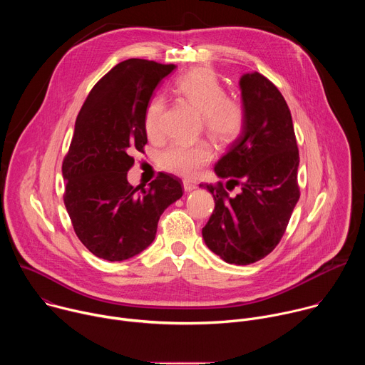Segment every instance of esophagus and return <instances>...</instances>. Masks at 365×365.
<instances>
[{
    "label": "esophagus",
    "mask_w": 365,
    "mask_h": 365,
    "mask_svg": "<svg viewBox=\"0 0 365 365\" xmlns=\"http://www.w3.org/2000/svg\"><path fill=\"white\" fill-rule=\"evenodd\" d=\"M197 187V185L195 183V182H192V180H183V189L186 190V192H192V190H195Z\"/></svg>",
    "instance_id": "34e87169"
}]
</instances>
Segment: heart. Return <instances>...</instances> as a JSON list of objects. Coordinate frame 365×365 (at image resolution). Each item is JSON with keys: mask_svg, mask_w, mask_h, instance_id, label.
I'll return each instance as SVG.
<instances>
[{"mask_svg": "<svg viewBox=\"0 0 365 365\" xmlns=\"http://www.w3.org/2000/svg\"><path fill=\"white\" fill-rule=\"evenodd\" d=\"M173 91L202 114L206 134L217 143L231 144L242 134L244 107L240 101L227 96L225 86L214 71L193 68L176 79ZM163 98L154 96L144 114V130L150 138H159L163 134ZM214 155L212 145L206 141L176 143L162 153L159 162L163 170L189 179L210 165Z\"/></svg>", "mask_w": 365, "mask_h": 365, "instance_id": "heart-1", "label": "heart"}]
</instances>
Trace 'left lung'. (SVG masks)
I'll return each instance as SVG.
<instances>
[{"mask_svg":"<svg viewBox=\"0 0 365 365\" xmlns=\"http://www.w3.org/2000/svg\"><path fill=\"white\" fill-rule=\"evenodd\" d=\"M245 127L215 165L227 188L242 186L231 198L222 182L205 185L215 210L202 228L205 244L224 262L247 266L269 255L280 242L299 200V150L287 103L258 72L240 79ZM203 187V185H200Z\"/></svg>","mask_w":365,"mask_h":365,"instance_id":"obj_1","label":"left lung"}]
</instances>
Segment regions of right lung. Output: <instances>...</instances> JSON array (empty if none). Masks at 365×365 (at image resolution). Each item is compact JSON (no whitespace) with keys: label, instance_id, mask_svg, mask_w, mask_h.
Wrapping results in <instances>:
<instances>
[{"label":"right lung","instance_id":"obj_1","mask_svg":"<svg viewBox=\"0 0 365 365\" xmlns=\"http://www.w3.org/2000/svg\"><path fill=\"white\" fill-rule=\"evenodd\" d=\"M176 66L128 59L91 89L63 159V200L81 242L96 257L123 262L145 250L160 215L182 197L180 180L159 173L147 189L131 186L133 153L144 151V114L153 91Z\"/></svg>","mask_w":365,"mask_h":365}]
</instances>
